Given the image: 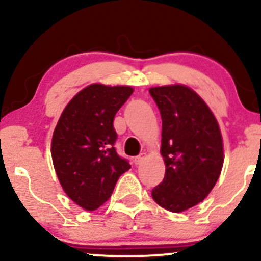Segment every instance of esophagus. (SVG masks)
Masks as SVG:
<instances>
[{
  "label": "esophagus",
  "mask_w": 261,
  "mask_h": 261,
  "mask_svg": "<svg viewBox=\"0 0 261 261\" xmlns=\"http://www.w3.org/2000/svg\"><path fill=\"white\" fill-rule=\"evenodd\" d=\"M146 158V153H141L140 155H137V157L134 158V163L135 164H141L143 162V160Z\"/></svg>",
  "instance_id": "obj_1"
}]
</instances>
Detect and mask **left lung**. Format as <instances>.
Returning <instances> with one entry per match:
<instances>
[{
  "label": "left lung",
  "instance_id": "left-lung-1",
  "mask_svg": "<svg viewBox=\"0 0 261 261\" xmlns=\"http://www.w3.org/2000/svg\"><path fill=\"white\" fill-rule=\"evenodd\" d=\"M162 118L161 153L166 174L152 190L158 205L181 212L201 202L223 166L220 126L210 108L187 86L149 89Z\"/></svg>",
  "mask_w": 261,
  "mask_h": 261
}]
</instances>
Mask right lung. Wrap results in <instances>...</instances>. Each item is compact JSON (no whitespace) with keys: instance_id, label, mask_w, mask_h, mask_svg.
Listing matches in <instances>:
<instances>
[{"instance_id":"obj_1","label":"right lung","mask_w":261,"mask_h":261,"mask_svg":"<svg viewBox=\"0 0 261 261\" xmlns=\"http://www.w3.org/2000/svg\"><path fill=\"white\" fill-rule=\"evenodd\" d=\"M134 89L94 83L77 93L60 116L53 135L51 155L67 196L87 211L112 196L116 181L131 168L114 147V118Z\"/></svg>"}]
</instances>
